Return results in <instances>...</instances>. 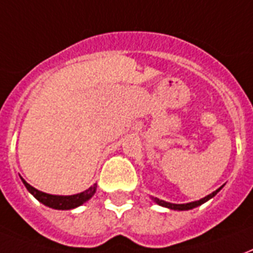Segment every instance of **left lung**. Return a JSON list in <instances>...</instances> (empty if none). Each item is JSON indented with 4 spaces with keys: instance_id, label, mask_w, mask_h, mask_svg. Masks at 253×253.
Returning a JSON list of instances; mask_svg holds the SVG:
<instances>
[{
    "instance_id": "8db88e82",
    "label": "left lung",
    "mask_w": 253,
    "mask_h": 253,
    "mask_svg": "<svg viewBox=\"0 0 253 253\" xmlns=\"http://www.w3.org/2000/svg\"><path fill=\"white\" fill-rule=\"evenodd\" d=\"M223 186H220L218 190H215V191H212L211 194L206 195L205 198H202V199H199V201L189 202V203H170V202L162 201V199H158V198H154V197H150V198H152V201H153L154 203H157L158 206L166 207V209H170V210H175V211H186V210H191V209H195V207L201 206V205H203V203H206L207 201H210L211 198H214L215 195H216V194L223 189Z\"/></svg>"
}]
</instances>
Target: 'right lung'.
<instances>
[{
	"instance_id": "obj_1",
	"label": "right lung",
	"mask_w": 253,
	"mask_h": 253,
	"mask_svg": "<svg viewBox=\"0 0 253 253\" xmlns=\"http://www.w3.org/2000/svg\"><path fill=\"white\" fill-rule=\"evenodd\" d=\"M23 185L29 190V193L33 195V197L39 201L41 203H43L44 206L50 207V209H54V210H72V209H76V207L82 206L83 203H85L87 201H89L96 193V187L97 185H92L89 189H87L83 193L74 194V195H52V194L43 193V191H39L38 189H35L31 185H29L22 177Z\"/></svg>"
}]
</instances>
